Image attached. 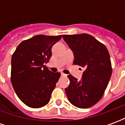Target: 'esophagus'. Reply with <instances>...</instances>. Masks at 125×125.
I'll use <instances>...</instances> for the list:
<instances>
[{
	"instance_id": "esophagus-1",
	"label": "esophagus",
	"mask_w": 125,
	"mask_h": 125,
	"mask_svg": "<svg viewBox=\"0 0 125 125\" xmlns=\"http://www.w3.org/2000/svg\"><path fill=\"white\" fill-rule=\"evenodd\" d=\"M61 76H62V77H66V76H67V75H66V74H65V73H63V72H62V73H61Z\"/></svg>"
}]
</instances>
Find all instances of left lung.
<instances>
[{
    "label": "left lung",
    "mask_w": 125,
    "mask_h": 125,
    "mask_svg": "<svg viewBox=\"0 0 125 125\" xmlns=\"http://www.w3.org/2000/svg\"><path fill=\"white\" fill-rule=\"evenodd\" d=\"M63 40L73 52V63L85 68L82 80L68 75L70 85L65 89L73 106L87 108L101 99L112 75V65L107 48L88 34L63 35Z\"/></svg>",
    "instance_id": "obj_1"
}]
</instances>
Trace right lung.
Segmentation results:
<instances>
[{"mask_svg":"<svg viewBox=\"0 0 125 125\" xmlns=\"http://www.w3.org/2000/svg\"><path fill=\"white\" fill-rule=\"evenodd\" d=\"M62 35H38L22 41L11 58V83L17 96L31 108L46 105L60 78L45 66L52 56V48Z\"/></svg>","mask_w":125,"mask_h":125,"instance_id":"add662e5","label":"right lung"}]
</instances>
